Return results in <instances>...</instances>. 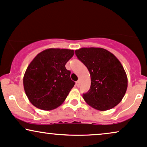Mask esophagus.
<instances>
[{"instance_id":"1","label":"esophagus","mask_w":147,"mask_h":147,"mask_svg":"<svg viewBox=\"0 0 147 147\" xmlns=\"http://www.w3.org/2000/svg\"><path fill=\"white\" fill-rule=\"evenodd\" d=\"M76 86H77V87H79V86H80V81H77V82H76Z\"/></svg>"}]
</instances>
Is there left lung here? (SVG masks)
<instances>
[{
  "instance_id": "1",
  "label": "left lung",
  "mask_w": 147,
  "mask_h": 147,
  "mask_svg": "<svg viewBox=\"0 0 147 147\" xmlns=\"http://www.w3.org/2000/svg\"><path fill=\"white\" fill-rule=\"evenodd\" d=\"M75 54L90 74V89L83 94L85 101L100 111L117 105L127 88L126 72L119 60L102 48H81Z\"/></svg>"
}]
</instances>
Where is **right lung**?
<instances>
[{
  "label": "right lung",
  "mask_w": 147,
  "mask_h": 147,
  "mask_svg": "<svg viewBox=\"0 0 147 147\" xmlns=\"http://www.w3.org/2000/svg\"><path fill=\"white\" fill-rule=\"evenodd\" d=\"M73 55L74 50L49 49L37 55L29 63L23 85L32 105L49 111L62 104L75 86L70 71L65 67Z\"/></svg>",
  "instance_id": "1"
}]
</instances>
